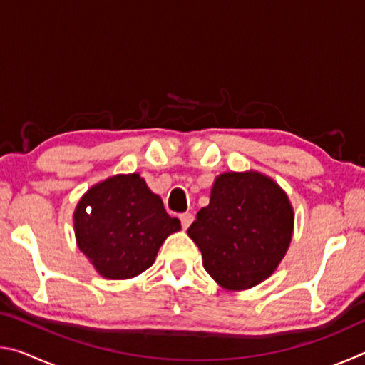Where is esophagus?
<instances>
[{
	"mask_svg": "<svg viewBox=\"0 0 365 365\" xmlns=\"http://www.w3.org/2000/svg\"><path fill=\"white\" fill-rule=\"evenodd\" d=\"M180 222H182V227L185 228V230H187L191 222H193V214H191V212L180 214Z\"/></svg>",
	"mask_w": 365,
	"mask_h": 365,
	"instance_id": "esophagus-1",
	"label": "esophagus"
}]
</instances>
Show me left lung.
I'll list each match as a JSON object with an SVG mask.
<instances>
[{
  "mask_svg": "<svg viewBox=\"0 0 365 365\" xmlns=\"http://www.w3.org/2000/svg\"><path fill=\"white\" fill-rule=\"evenodd\" d=\"M292 233L288 196L257 172H227L215 178L211 201L188 228L206 272L228 289L251 288L270 277Z\"/></svg>",
  "mask_w": 365,
  "mask_h": 365,
  "instance_id": "obj_1",
  "label": "left lung"
}]
</instances>
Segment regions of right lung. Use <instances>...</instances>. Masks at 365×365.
<instances>
[{
	"mask_svg": "<svg viewBox=\"0 0 365 365\" xmlns=\"http://www.w3.org/2000/svg\"><path fill=\"white\" fill-rule=\"evenodd\" d=\"M80 251L103 277L132 279L151 267L164 240L180 230L138 174L115 175L88 190L73 214Z\"/></svg>",
	"mask_w": 365,
	"mask_h": 365,
	"instance_id": "obj_1",
	"label": "right lung"
}]
</instances>
